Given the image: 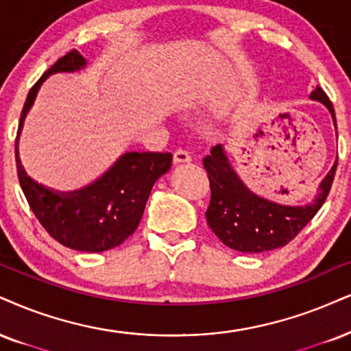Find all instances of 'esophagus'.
Wrapping results in <instances>:
<instances>
[{
    "instance_id": "34e87169",
    "label": "esophagus",
    "mask_w": 351,
    "mask_h": 351,
    "mask_svg": "<svg viewBox=\"0 0 351 351\" xmlns=\"http://www.w3.org/2000/svg\"><path fill=\"white\" fill-rule=\"evenodd\" d=\"M192 161V156H190L185 149H179L174 153V162L176 164H185Z\"/></svg>"
}]
</instances>
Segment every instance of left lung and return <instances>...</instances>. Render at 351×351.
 Instances as JSON below:
<instances>
[{
    "label": "left lung",
    "mask_w": 351,
    "mask_h": 351,
    "mask_svg": "<svg viewBox=\"0 0 351 351\" xmlns=\"http://www.w3.org/2000/svg\"><path fill=\"white\" fill-rule=\"evenodd\" d=\"M309 97L327 107L337 130L335 110L327 94L315 86ZM203 167L208 172L211 189L206 210L211 231L228 247L245 254H261L287 245L321 210L334 182L337 161L319 184L314 200L301 206L281 205L254 193L236 174L223 145L211 148L203 159Z\"/></svg>",
    "instance_id": "left-lung-1"
}]
</instances>
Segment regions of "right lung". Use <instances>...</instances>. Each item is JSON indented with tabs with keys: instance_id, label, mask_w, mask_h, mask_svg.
<instances>
[{
	"instance_id": "obj_1",
	"label": "right lung",
	"mask_w": 351,
	"mask_h": 351,
	"mask_svg": "<svg viewBox=\"0 0 351 351\" xmlns=\"http://www.w3.org/2000/svg\"><path fill=\"white\" fill-rule=\"evenodd\" d=\"M86 64L84 56L71 50L29 90L16 136V166L30 208L53 239L81 252H104L120 245L136 231L151 189L172 166V154L130 151L97 180L73 192H58L27 176L19 158V136L38 89L50 75L84 70Z\"/></svg>"
}]
</instances>
